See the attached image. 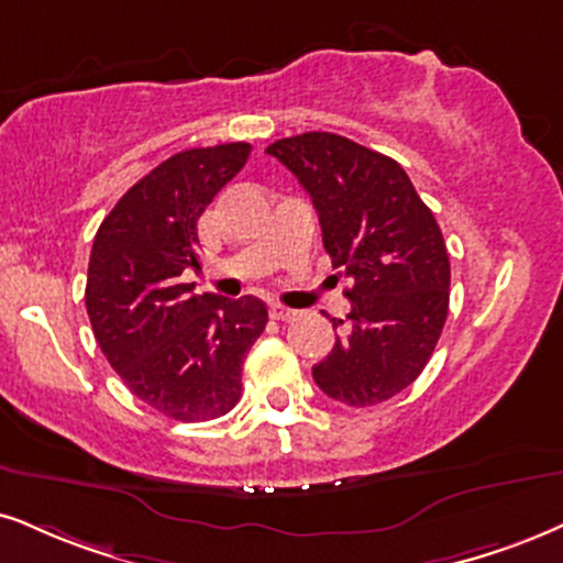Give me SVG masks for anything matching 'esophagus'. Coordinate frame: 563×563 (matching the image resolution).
I'll return each instance as SVG.
<instances>
[{
  "instance_id": "34e87169",
  "label": "esophagus",
  "mask_w": 563,
  "mask_h": 563,
  "mask_svg": "<svg viewBox=\"0 0 563 563\" xmlns=\"http://www.w3.org/2000/svg\"><path fill=\"white\" fill-rule=\"evenodd\" d=\"M268 313L274 321H292V318L297 316V310L292 308H284V305H268Z\"/></svg>"
}]
</instances>
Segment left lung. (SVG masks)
Instances as JSON below:
<instances>
[{
	"label": "left lung",
	"mask_w": 563,
	"mask_h": 563,
	"mask_svg": "<svg viewBox=\"0 0 563 563\" xmlns=\"http://www.w3.org/2000/svg\"><path fill=\"white\" fill-rule=\"evenodd\" d=\"M266 154L300 179L325 253L355 282L346 321L331 318L346 329L313 365L316 384L350 407L397 397L428 365L449 313L451 266L433 211L394 158L350 137L302 133Z\"/></svg>",
	"instance_id": "1"
}]
</instances>
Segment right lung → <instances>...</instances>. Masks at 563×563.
Masks as SVG:
<instances>
[{
	"label": "right lung",
	"mask_w": 563,
	"mask_h": 563,
	"mask_svg": "<svg viewBox=\"0 0 563 563\" xmlns=\"http://www.w3.org/2000/svg\"><path fill=\"white\" fill-rule=\"evenodd\" d=\"M247 143L169 156L130 187L96 232L86 308L109 365L166 418L206 422L240 401L242 363L263 334L258 297L192 295L198 219L245 166Z\"/></svg>",
	"instance_id": "1"
}]
</instances>
